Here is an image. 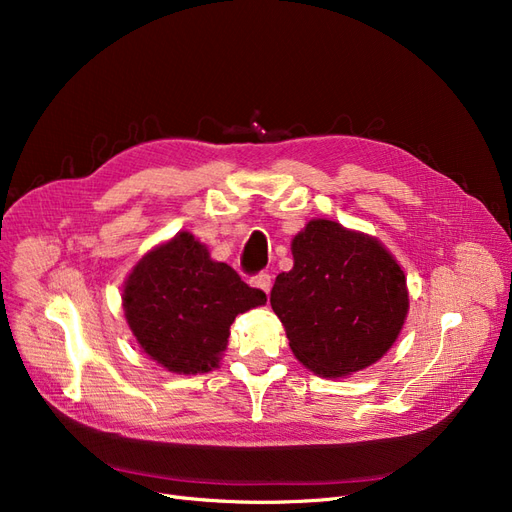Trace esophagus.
I'll return each instance as SVG.
<instances>
[{"mask_svg": "<svg viewBox=\"0 0 512 512\" xmlns=\"http://www.w3.org/2000/svg\"><path fill=\"white\" fill-rule=\"evenodd\" d=\"M250 284H252L254 288L262 290L265 294H269V292H271V286H273V277H271L269 273H258V275L252 277Z\"/></svg>", "mask_w": 512, "mask_h": 512, "instance_id": "esophagus-1", "label": "esophagus"}]
</instances>
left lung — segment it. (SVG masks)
<instances>
[{
	"mask_svg": "<svg viewBox=\"0 0 512 512\" xmlns=\"http://www.w3.org/2000/svg\"><path fill=\"white\" fill-rule=\"evenodd\" d=\"M294 265L271 307L292 354L322 378L352 376L391 350L410 309L406 273L371 235L314 218L294 235Z\"/></svg>",
	"mask_w": 512,
	"mask_h": 512,
	"instance_id": "1",
	"label": "left lung"
}]
</instances>
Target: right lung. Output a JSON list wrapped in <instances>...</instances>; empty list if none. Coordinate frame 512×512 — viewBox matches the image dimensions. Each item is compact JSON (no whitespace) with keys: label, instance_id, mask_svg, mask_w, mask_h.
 <instances>
[{"label":"right lung","instance_id":"right-lung-1","mask_svg":"<svg viewBox=\"0 0 512 512\" xmlns=\"http://www.w3.org/2000/svg\"><path fill=\"white\" fill-rule=\"evenodd\" d=\"M123 314L136 344L173 374L196 376L220 367L230 324L267 303L207 245L181 230L132 267L121 292Z\"/></svg>","mask_w":512,"mask_h":512}]
</instances>
